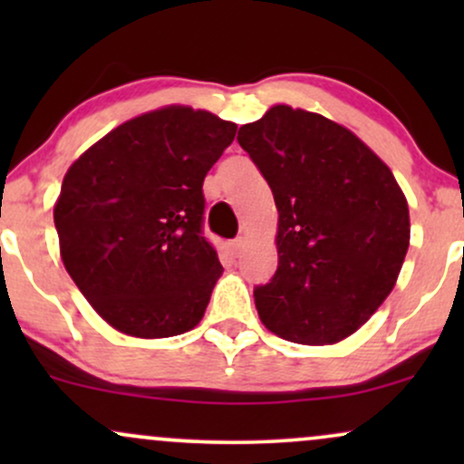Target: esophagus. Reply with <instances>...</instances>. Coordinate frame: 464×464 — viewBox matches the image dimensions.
<instances>
[{
  "instance_id": "esophagus-1",
  "label": "esophagus",
  "mask_w": 464,
  "mask_h": 464,
  "mask_svg": "<svg viewBox=\"0 0 464 464\" xmlns=\"http://www.w3.org/2000/svg\"><path fill=\"white\" fill-rule=\"evenodd\" d=\"M244 246H246V239L244 237H236L231 242V250H233V255H239L244 250Z\"/></svg>"
}]
</instances>
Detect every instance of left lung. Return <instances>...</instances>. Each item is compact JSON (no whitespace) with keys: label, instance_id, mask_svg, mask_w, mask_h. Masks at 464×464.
Wrapping results in <instances>:
<instances>
[{"label":"left lung","instance_id":"8db88e82","mask_svg":"<svg viewBox=\"0 0 464 464\" xmlns=\"http://www.w3.org/2000/svg\"><path fill=\"white\" fill-rule=\"evenodd\" d=\"M239 146L273 189L279 266L253 290L270 332L334 344L395 287L410 244L408 202L388 165L327 117L276 104Z\"/></svg>","mask_w":464,"mask_h":464}]
</instances>
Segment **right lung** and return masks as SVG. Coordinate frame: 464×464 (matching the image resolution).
Returning a JSON list of instances; mask_svg holds the SVG:
<instances>
[{
  "instance_id": "obj_1",
  "label": "right lung",
  "mask_w": 464,
  "mask_h": 464,
  "mask_svg": "<svg viewBox=\"0 0 464 464\" xmlns=\"http://www.w3.org/2000/svg\"><path fill=\"white\" fill-rule=\"evenodd\" d=\"M237 126L165 106L117 126L63 179L54 207L61 257L117 332L169 338L194 329L222 273L202 233V180Z\"/></svg>"
}]
</instances>
